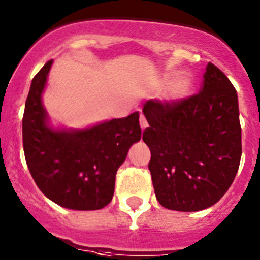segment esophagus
<instances>
[{
	"instance_id": "esophagus-1",
	"label": "esophagus",
	"mask_w": 260,
	"mask_h": 260,
	"mask_svg": "<svg viewBox=\"0 0 260 260\" xmlns=\"http://www.w3.org/2000/svg\"><path fill=\"white\" fill-rule=\"evenodd\" d=\"M139 123H140V128L142 130H146L147 127H148V122H147L146 117L143 116V114H140V117H139Z\"/></svg>"
}]
</instances>
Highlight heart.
I'll return each instance as SVG.
<instances>
[{"mask_svg": "<svg viewBox=\"0 0 260 260\" xmlns=\"http://www.w3.org/2000/svg\"><path fill=\"white\" fill-rule=\"evenodd\" d=\"M171 73L166 75V78H170ZM193 86V78L190 77L189 75H182L179 77L175 78L173 83H171L170 89L168 91V98L170 101H178L182 99L185 95L189 94Z\"/></svg>", "mask_w": 260, "mask_h": 260, "instance_id": "1", "label": "heart"}]
</instances>
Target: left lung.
<instances>
[{
    "instance_id": "left-lung-1",
    "label": "left lung",
    "mask_w": 260,
    "mask_h": 260,
    "mask_svg": "<svg viewBox=\"0 0 260 260\" xmlns=\"http://www.w3.org/2000/svg\"><path fill=\"white\" fill-rule=\"evenodd\" d=\"M143 113L149 123L143 140L151 149L157 201L177 211L216 204L232 184L242 153L237 92L227 76L209 63L199 94L151 99Z\"/></svg>"
}]
</instances>
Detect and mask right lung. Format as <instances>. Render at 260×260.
Returning a JSON list of instances; mask_svg holds the SVG:
<instances>
[{
  "mask_svg": "<svg viewBox=\"0 0 260 260\" xmlns=\"http://www.w3.org/2000/svg\"><path fill=\"white\" fill-rule=\"evenodd\" d=\"M52 60L33 77L23 116V148L42 193L72 210H98L111 202L118 168L139 142V113L82 130H54L42 92Z\"/></svg>",
  "mask_w": 260,
  "mask_h": 260,
  "instance_id": "add662e5",
  "label": "right lung"
}]
</instances>
